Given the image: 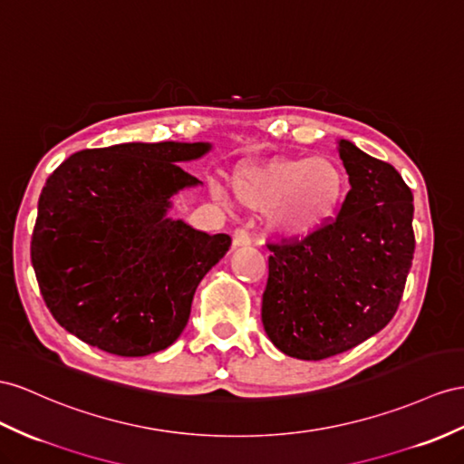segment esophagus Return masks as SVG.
<instances>
[{"label": "esophagus", "instance_id": "1", "mask_svg": "<svg viewBox=\"0 0 464 464\" xmlns=\"http://www.w3.org/2000/svg\"><path fill=\"white\" fill-rule=\"evenodd\" d=\"M251 245V235L245 227H237L233 231V246H246Z\"/></svg>", "mask_w": 464, "mask_h": 464}]
</instances>
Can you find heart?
I'll use <instances>...</instances> for the list:
<instances>
[{
    "label": "heart",
    "mask_w": 464,
    "mask_h": 464,
    "mask_svg": "<svg viewBox=\"0 0 464 464\" xmlns=\"http://www.w3.org/2000/svg\"><path fill=\"white\" fill-rule=\"evenodd\" d=\"M347 189L345 170L329 157L246 164L233 176L235 198L248 209L272 211L270 227L288 239H304L327 227Z\"/></svg>",
    "instance_id": "b5f03b06"
}]
</instances>
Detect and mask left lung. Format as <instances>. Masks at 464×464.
I'll return each instance as SVG.
<instances>
[{
  "label": "left lung",
  "instance_id": "obj_1",
  "mask_svg": "<svg viewBox=\"0 0 464 464\" xmlns=\"http://www.w3.org/2000/svg\"><path fill=\"white\" fill-rule=\"evenodd\" d=\"M351 189L337 218L304 239L266 243L263 325L275 345L324 361L394 317L415 251L413 196L394 166L339 140Z\"/></svg>",
  "mask_w": 464,
  "mask_h": 464
}]
</instances>
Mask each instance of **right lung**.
<instances>
[{"mask_svg":"<svg viewBox=\"0 0 464 464\" xmlns=\"http://www.w3.org/2000/svg\"><path fill=\"white\" fill-rule=\"evenodd\" d=\"M206 142H127L74 152L46 178L31 237L43 300L66 331L117 356L180 337L199 280L231 246L166 219L169 198L199 180L180 164Z\"/></svg>","mask_w":464,"mask_h":464,"instance_id":"obj_1","label":"right lung"}]
</instances>
